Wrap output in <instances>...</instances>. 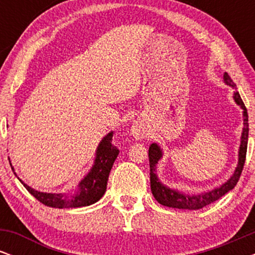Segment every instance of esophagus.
Segmentation results:
<instances>
[{
    "label": "esophagus",
    "mask_w": 255,
    "mask_h": 255,
    "mask_svg": "<svg viewBox=\"0 0 255 255\" xmlns=\"http://www.w3.org/2000/svg\"><path fill=\"white\" fill-rule=\"evenodd\" d=\"M131 131H133V135L135 136L136 139H141V137L144 136V130H142L141 125L137 124V122L133 126V129H131Z\"/></svg>",
    "instance_id": "esophagus-1"
}]
</instances>
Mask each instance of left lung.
I'll use <instances>...</instances> for the list:
<instances>
[{"instance_id":"left-lung-1","label":"left lung","mask_w":255,"mask_h":255,"mask_svg":"<svg viewBox=\"0 0 255 255\" xmlns=\"http://www.w3.org/2000/svg\"><path fill=\"white\" fill-rule=\"evenodd\" d=\"M224 83L229 85L231 87H235L236 85L231 80L228 73H224ZM234 99L240 107L244 109V131H242L241 136V145H240V152H239V164L236 168L235 172L229 180L224 184H222L219 188L213 189L211 192L204 193V194L199 195H188L182 194V193L174 191V189L168 188L164 184L159 182L157 178L156 172V164L158 160L162 157V150L157 144H152L148 148V160H150V182H151V192L153 197L159 204L164 205V206L169 207H176V209H187V210H199L203 207L207 206V205L215 203L219 198L223 197L228 192L231 191L234 187L238 183L241 172L244 170L246 154H247V144H248V114L247 109H246L244 101L241 99V96L236 91L234 92Z\"/></svg>"}]
</instances>
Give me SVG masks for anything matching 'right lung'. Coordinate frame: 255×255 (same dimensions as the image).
<instances>
[{
  "label": "right lung",
  "mask_w": 255,
  "mask_h": 255,
  "mask_svg": "<svg viewBox=\"0 0 255 255\" xmlns=\"http://www.w3.org/2000/svg\"><path fill=\"white\" fill-rule=\"evenodd\" d=\"M119 156V148L113 144V131L104 136L97 148L95 165L92 166L86 177L79 183L77 191L71 193H42L34 191L22 182L24 187L38 201L55 209H74V207L89 206L95 204L104 195L107 183L114 162Z\"/></svg>",
  "instance_id": "1"
}]
</instances>
